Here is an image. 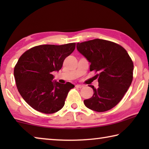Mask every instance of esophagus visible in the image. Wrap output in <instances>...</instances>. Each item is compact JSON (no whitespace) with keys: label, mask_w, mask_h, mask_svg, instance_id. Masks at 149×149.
<instances>
[{"label":"esophagus","mask_w":149,"mask_h":149,"mask_svg":"<svg viewBox=\"0 0 149 149\" xmlns=\"http://www.w3.org/2000/svg\"><path fill=\"white\" fill-rule=\"evenodd\" d=\"M75 87H77V88H80V89H81V88L84 87V85H81V84H77V85H75Z\"/></svg>","instance_id":"obj_1"}]
</instances>
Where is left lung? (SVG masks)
<instances>
[{"mask_svg":"<svg viewBox=\"0 0 149 149\" xmlns=\"http://www.w3.org/2000/svg\"><path fill=\"white\" fill-rule=\"evenodd\" d=\"M77 49L91 63L90 71L99 73V87L90 85L93 95L84 100L89 109L102 112L116 106L132 84L133 63L124 48L104 39L77 43Z\"/></svg>","mask_w":149,"mask_h":149,"instance_id":"obj_1","label":"left lung"}]
</instances>
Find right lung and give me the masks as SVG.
<instances>
[{
  "label": "right lung",
  "mask_w": 149,
  "mask_h": 149,
  "mask_svg": "<svg viewBox=\"0 0 149 149\" xmlns=\"http://www.w3.org/2000/svg\"><path fill=\"white\" fill-rule=\"evenodd\" d=\"M75 48V42L39 45L19 57L14 70L16 84L22 98L33 109L52 114L64 107L68 92L75 86L53 81L52 72L62 68L64 59Z\"/></svg>",
  "instance_id": "right-lung-1"
}]
</instances>
